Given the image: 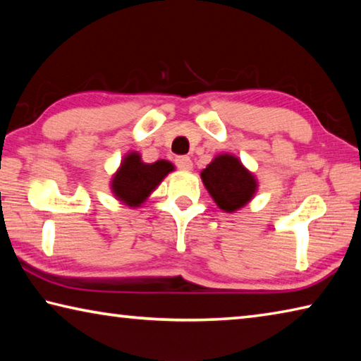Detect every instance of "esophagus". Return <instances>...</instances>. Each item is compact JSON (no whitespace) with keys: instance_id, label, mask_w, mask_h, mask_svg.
I'll return each instance as SVG.
<instances>
[{"instance_id":"1","label":"esophagus","mask_w":361,"mask_h":361,"mask_svg":"<svg viewBox=\"0 0 361 361\" xmlns=\"http://www.w3.org/2000/svg\"><path fill=\"white\" fill-rule=\"evenodd\" d=\"M176 166H178L180 170H185V172H189V170H192V161L186 156H181V157H176Z\"/></svg>"}]
</instances>
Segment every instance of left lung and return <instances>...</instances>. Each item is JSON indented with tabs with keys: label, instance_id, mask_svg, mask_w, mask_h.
I'll list each match as a JSON object with an SVG mask.
<instances>
[{
	"label": "left lung",
	"instance_id": "8db88e82",
	"mask_svg": "<svg viewBox=\"0 0 361 361\" xmlns=\"http://www.w3.org/2000/svg\"><path fill=\"white\" fill-rule=\"evenodd\" d=\"M200 178L213 202L224 213H235L258 192V178L231 152H219L200 172Z\"/></svg>",
	"mask_w": 361,
	"mask_h": 361
}]
</instances>
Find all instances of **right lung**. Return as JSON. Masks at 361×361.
Here are the masks:
<instances>
[{"label": "right lung", "instance_id": "1", "mask_svg": "<svg viewBox=\"0 0 361 361\" xmlns=\"http://www.w3.org/2000/svg\"><path fill=\"white\" fill-rule=\"evenodd\" d=\"M173 170V164L166 159L148 164L143 162L138 151H129L113 173L109 189L119 204L130 209H140Z\"/></svg>", "mask_w": 361, "mask_h": 361}]
</instances>
